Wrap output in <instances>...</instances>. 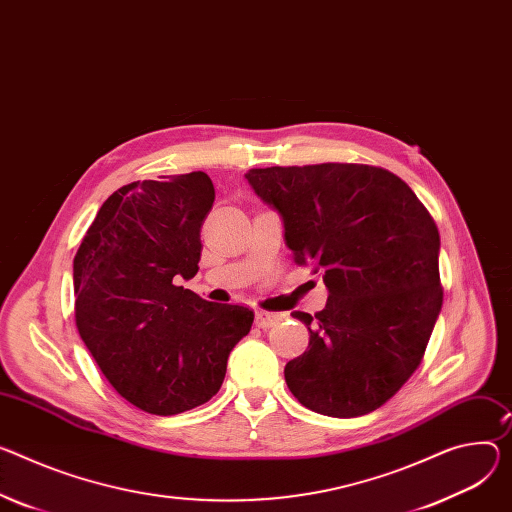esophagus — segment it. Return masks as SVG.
<instances>
[{
	"mask_svg": "<svg viewBox=\"0 0 512 512\" xmlns=\"http://www.w3.org/2000/svg\"><path fill=\"white\" fill-rule=\"evenodd\" d=\"M282 320V316L280 314H275V312H265V310H257L255 312V324L259 329H269V327H273V324H277Z\"/></svg>",
	"mask_w": 512,
	"mask_h": 512,
	"instance_id": "obj_1",
	"label": "esophagus"
}]
</instances>
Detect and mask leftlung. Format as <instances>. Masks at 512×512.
Instances as JSON below:
<instances>
[{
  "mask_svg": "<svg viewBox=\"0 0 512 512\" xmlns=\"http://www.w3.org/2000/svg\"><path fill=\"white\" fill-rule=\"evenodd\" d=\"M245 177L280 212L294 261L320 271L329 290L314 316L292 312L310 341L284 369L290 392L337 418L380 408L421 365L441 312L433 216L382 167L320 163Z\"/></svg>",
  "mask_w": 512,
  "mask_h": 512,
  "instance_id": "obj_1",
  "label": "left lung"
}]
</instances>
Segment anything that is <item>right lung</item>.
<instances>
[{"label": "right lung", "instance_id": "1", "mask_svg": "<svg viewBox=\"0 0 512 512\" xmlns=\"http://www.w3.org/2000/svg\"><path fill=\"white\" fill-rule=\"evenodd\" d=\"M165 179L116 190L73 259L85 347L122 398L159 416L192 410L220 390L228 355L255 316L177 286L198 273L214 185L204 171Z\"/></svg>", "mask_w": 512, "mask_h": 512}]
</instances>
